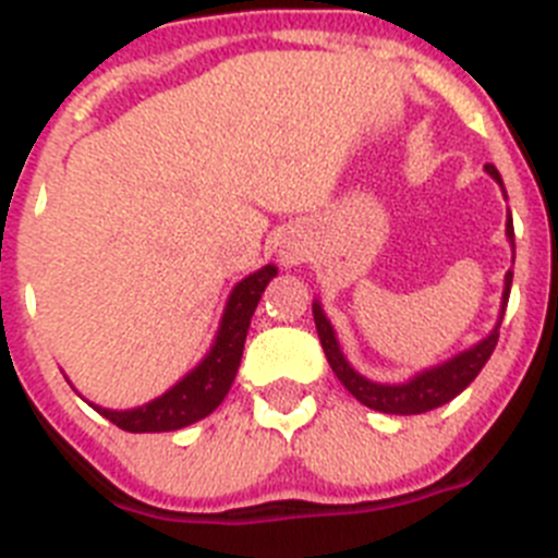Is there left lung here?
<instances>
[{
	"mask_svg": "<svg viewBox=\"0 0 558 558\" xmlns=\"http://www.w3.org/2000/svg\"><path fill=\"white\" fill-rule=\"evenodd\" d=\"M486 172L492 179L502 186L500 172H497L495 165H486ZM506 234H509L511 245H514V226L506 223ZM511 293V270L506 274V290H502V313H506V304H509ZM313 318L315 329H318V338H322L324 354H327L329 366H332L335 377L343 383L349 393H352L357 402H363L372 411L383 413H399V416H413V413H427L433 408L447 405L450 399H456L463 388L470 386L472 379L481 374V368L486 366V360L492 357L497 347V338H500V324L495 327V332L489 338H483L477 347H472L470 352H461L458 357H452L445 366L430 368V372H422L418 377H413L411 383H402V386H379V383H372V379L360 377L352 366L347 363L343 352H340L338 340H335L332 324L327 322L322 304H313ZM502 322V315H500Z\"/></svg>",
	"mask_w": 558,
	"mask_h": 558,
	"instance_id": "1",
	"label": "left lung"
}]
</instances>
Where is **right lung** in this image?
<instances>
[{
  "label": "right lung",
  "instance_id": "1",
  "mask_svg": "<svg viewBox=\"0 0 558 558\" xmlns=\"http://www.w3.org/2000/svg\"><path fill=\"white\" fill-rule=\"evenodd\" d=\"M274 276V265H265L263 270L251 274L248 279H243L231 290L229 307H226L223 322H220L215 347L206 354L204 363L195 372L186 374L179 386H172L165 397L153 399V402L142 408H133V411H108V408L95 405L97 413H102L108 422H113V425L128 433L179 430V427H186L192 422H198V418L209 416L223 402L231 383H234L240 357H243L251 315H254L256 304H259Z\"/></svg>",
  "mask_w": 558,
  "mask_h": 558
}]
</instances>
